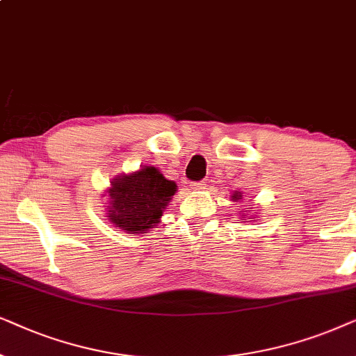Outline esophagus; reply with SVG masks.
<instances>
[{
  "mask_svg": "<svg viewBox=\"0 0 356 356\" xmlns=\"http://www.w3.org/2000/svg\"><path fill=\"white\" fill-rule=\"evenodd\" d=\"M207 187V184L203 181H198V182H192L191 184V188L192 191H203V188Z\"/></svg>",
  "mask_w": 356,
  "mask_h": 356,
  "instance_id": "34e87169",
  "label": "esophagus"
}]
</instances>
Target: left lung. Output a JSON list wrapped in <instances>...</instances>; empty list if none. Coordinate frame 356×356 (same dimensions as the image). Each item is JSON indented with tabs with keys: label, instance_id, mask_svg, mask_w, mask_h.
Segmentation results:
<instances>
[{
	"label": "left lung",
	"instance_id": "left-lung-1",
	"mask_svg": "<svg viewBox=\"0 0 356 356\" xmlns=\"http://www.w3.org/2000/svg\"><path fill=\"white\" fill-rule=\"evenodd\" d=\"M233 197H234V198H236V200H238V198H239V197H241V195H239V193H234V195H233Z\"/></svg>",
	"mask_w": 356,
	"mask_h": 356
}]
</instances>
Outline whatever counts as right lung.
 <instances>
[{"label": "right lung", "instance_id": "right-lung-1", "mask_svg": "<svg viewBox=\"0 0 356 356\" xmlns=\"http://www.w3.org/2000/svg\"><path fill=\"white\" fill-rule=\"evenodd\" d=\"M175 187V182L168 181L153 165L122 175L108 191V220L131 234H141L158 225Z\"/></svg>", "mask_w": 356, "mask_h": 356}]
</instances>
